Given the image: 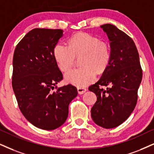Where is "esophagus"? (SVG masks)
<instances>
[{
  "label": "esophagus",
  "mask_w": 154,
  "mask_h": 154,
  "mask_svg": "<svg viewBox=\"0 0 154 154\" xmlns=\"http://www.w3.org/2000/svg\"><path fill=\"white\" fill-rule=\"evenodd\" d=\"M78 90V93H79V94H83V93H85L86 91V88H77Z\"/></svg>",
  "instance_id": "obj_1"
}]
</instances>
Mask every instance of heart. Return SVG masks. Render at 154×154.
<instances>
[{
  "mask_svg": "<svg viewBox=\"0 0 154 154\" xmlns=\"http://www.w3.org/2000/svg\"><path fill=\"white\" fill-rule=\"evenodd\" d=\"M54 58L58 67L67 71L73 66L75 56L83 55L80 68H73L65 75L66 81L79 88L94 82L98 73L109 66L111 49L105 42L88 33H77L70 38L68 45L58 42L55 45Z\"/></svg>",
  "mask_w": 154,
  "mask_h": 154,
  "instance_id": "obj_1",
  "label": "heart"
}]
</instances>
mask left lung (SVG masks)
Segmentation results:
<instances>
[{
  "mask_svg": "<svg viewBox=\"0 0 154 154\" xmlns=\"http://www.w3.org/2000/svg\"><path fill=\"white\" fill-rule=\"evenodd\" d=\"M100 28L109 39L111 59L100 79L88 88L97 96L91 111L96 124L113 128L124 122L135 109L142 69L131 38L113 25L104 24Z\"/></svg>",
  "mask_w": 154,
  "mask_h": 154,
  "instance_id": "obj_1",
  "label": "left lung"
}]
</instances>
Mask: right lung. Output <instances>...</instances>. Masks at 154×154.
<instances>
[{
	"mask_svg": "<svg viewBox=\"0 0 154 154\" xmlns=\"http://www.w3.org/2000/svg\"><path fill=\"white\" fill-rule=\"evenodd\" d=\"M63 33L61 29L34 28L13 54L12 86L19 109L30 123L43 130H54L65 123L69 103L78 95L71 84L56 86L63 74L54 50Z\"/></svg>",
	"mask_w": 154,
	"mask_h": 154,
	"instance_id": "right-lung-1",
	"label": "right lung"
}]
</instances>
